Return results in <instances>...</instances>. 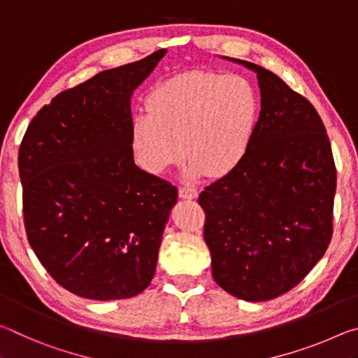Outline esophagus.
Instances as JSON below:
<instances>
[{
	"label": "esophagus",
	"mask_w": 358,
	"mask_h": 358,
	"mask_svg": "<svg viewBox=\"0 0 358 358\" xmlns=\"http://www.w3.org/2000/svg\"><path fill=\"white\" fill-rule=\"evenodd\" d=\"M196 196H198V190L195 187L184 185L179 189V198H182V200H195Z\"/></svg>",
	"instance_id": "obj_1"
}]
</instances>
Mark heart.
Segmentation results:
<instances>
[{
	"label": "heart",
	"mask_w": 358,
	"mask_h": 358,
	"mask_svg": "<svg viewBox=\"0 0 358 358\" xmlns=\"http://www.w3.org/2000/svg\"><path fill=\"white\" fill-rule=\"evenodd\" d=\"M130 145L138 165L163 174L185 155L187 174L220 179L248 155L259 119V98L241 76L187 71L162 80L145 96Z\"/></svg>",
	"instance_id": "1"
}]
</instances>
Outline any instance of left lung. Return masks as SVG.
<instances>
[{"mask_svg":"<svg viewBox=\"0 0 358 358\" xmlns=\"http://www.w3.org/2000/svg\"><path fill=\"white\" fill-rule=\"evenodd\" d=\"M262 109L248 155L206 187L204 241L213 278L228 294L266 301L306 278L330 244L336 168L330 139L306 98L259 64Z\"/></svg>","mask_w":358,"mask_h":358,"instance_id":"1","label":"left lung"}]
</instances>
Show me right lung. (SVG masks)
<instances>
[{"label":"right lung","instance_id":"1","mask_svg":"<svg viewBox=\"0 0 358 358\" xmlns=\"http://www.w3.org/2000/svg\"><path fill=\"white\" fill-rule=\"evenodd\" d=\"M165 54L157 50L58 93L22 139L28 243L74 295L131 298L155 274L178 189L134 165L131 95Z\"/></svg>","mask_w":358,"mask_h":358}]
</instances>
